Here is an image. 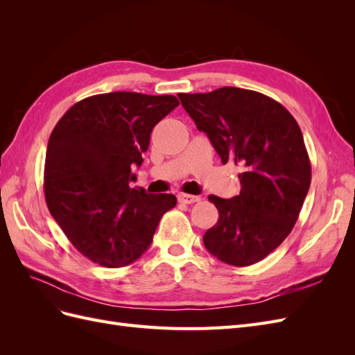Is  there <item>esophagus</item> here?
<instances>
[{"instance_id": "esophagus-1", "label": "esophagus", "mask_w": 355, "mask_h": 355, "mask_svg": "<svg viewBox=\"0 0 355 355\" xmlns=\"http://www.w3.org/2000/svg\"><path fill=\"white\" fill-rule=\"evenodd\" d=\"M179 202H184V204H192V202H197L200 201V197L197 196H191V194H179L178 196Z\"/></svg>"}]
</instances>
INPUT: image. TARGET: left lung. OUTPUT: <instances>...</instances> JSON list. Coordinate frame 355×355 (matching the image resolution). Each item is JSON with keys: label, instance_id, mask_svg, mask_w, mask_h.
I'll use <instances>...</instances> for the list:
<instances>
[{"label": "left lung", "instance_id": "1", "mask_svg": "<svg viewBox=\"0 0 355 355\" xmlns=\"http://www.w3.org/2000/svg\"><path fill=\"white\" fill-rule=\"evenodd\" d=\"M178 96L222 164L230 161L241 170L239 196H209L219 219L204 234V245L228 265L262 261L293 230L311 185L299 124L282 103L259 92L222 87Z\"/></svg>", "mask_w": 355, "mask_h": 355}]
</instances>
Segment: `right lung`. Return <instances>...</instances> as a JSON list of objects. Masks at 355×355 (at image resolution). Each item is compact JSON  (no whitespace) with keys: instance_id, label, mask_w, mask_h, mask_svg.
<instances>
[{"instance_id":"1","label":"right lung","mask_w":355,"mask_h":355,"mask_svg":"<svg viewBox=\"0 0 355 355\" xmlns=\"http://www.w3.org/2000/svg\"><path fill=\"white\" fill-rule=\"evenodd\" d=\"M171 94L114 92L63 114L49 139L44 196L51 216L83 256L106 268L139 259L153 243L173 194L130 188L154 125L173 111Z\"/></svg>"}]
</instances>
